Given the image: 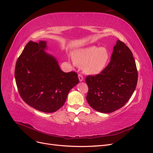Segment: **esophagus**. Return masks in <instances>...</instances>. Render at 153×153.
I'll use <instances>...</instances> for the list:
<instances>
[{
    "instance_id": "obj_1",
    "label": "esophagus",
    "mask_w": 153,
    "mask_h": 153,
    "mask_svg": "<svg viewBox=\"0 0 153 153\" xmlns=\"http://www.w3.org/2000/svg\"><path fill=\"white\" fill-rule=\"evenodd\" d=\"M78 78H79V81H83V76H82L81 74H79V75H78Z\"/></svg>"
}]
</instances>
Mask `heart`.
Returning <instances> with one entry per match:
<instances>
[{
    "instance_id": "obj_1",
    "label": "heart",
    "mask_w": 153,
    "mask_h": 153,
    "mask_svg": "<svg viewBox=\"0 0 153 153\" xmlns=\"http://www.w3.org/2000/svg\"><path fill=\"white\" fill-rule=\"evenodd\" d=\"M110 59V54L105 47L90 46L77 51L74 56L75 62L83 66V71L88 74L101 72Z\"/></svg>"
}]
</instances>
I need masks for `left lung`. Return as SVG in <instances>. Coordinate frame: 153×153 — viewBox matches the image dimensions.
I'll list each match as a JSON object with an SVG mask.
<instances>
[{
    "mask_svg": "<svg viewBox=\"0 0 153 153\" xmlns=\"http://www.w3.org/2000/svg\"><path fill=\"white\" fill-rule=\"evenodd\" d=\"M138 71L133 54L120 40L113 47L111 61L99 74L88 76L87 102L95 110L111 113L124 106L136 88Z\"/></svg>",
    "mask_w": 153,
    "mask_h": 153,
    "instance_id": "obj_1",
    "label": "left lung"
}]
</instances>
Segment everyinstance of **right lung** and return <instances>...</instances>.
Segmentation results:
<instances>
[{"label": "right lung", "mask_w": 153, "mask_h": 153, "mask_svg": "<svg viewBox=\"0 0 153 153\" xmlns=\"http://www.w3.org/2000/svg\"><path fill=\"white\" fill-rule=\"evenodd\" d=\"M45 49L46 42L30 41L16 61L15 77L25 103L38 111L52 113L63 106L79 79L75 72H63L58 61Z\"/></svg>", "instance_id": "obj_1"}]
</instances>
